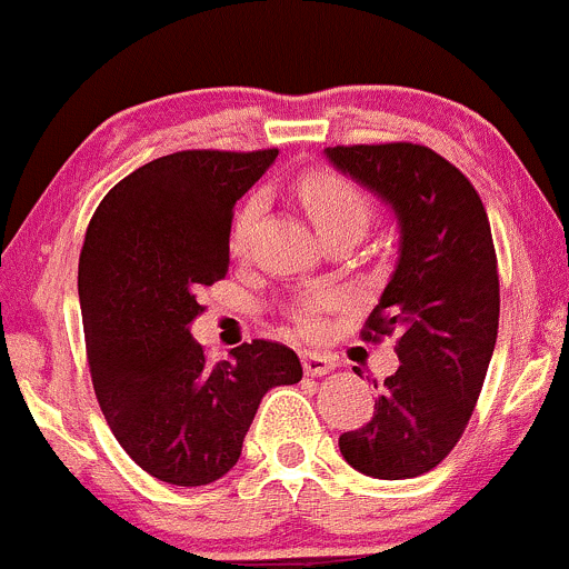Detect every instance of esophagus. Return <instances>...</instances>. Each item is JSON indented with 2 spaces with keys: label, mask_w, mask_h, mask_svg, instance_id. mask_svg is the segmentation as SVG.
Returning a JSON list of instances; mask_svg holds the SVG:
<instances>
[{
  "label": "esophagus",
  "mask_w": 569,
  "mask_h": 569,
  "mask_svg": "<svg viewBox=\"0 0 569 569\" xmlns=\"http://www.w3.org/2000/svg\"><path fill=\"white\" fill-rule=\"evenodd\" d=\"M303 372L312 375V378H320V375H328L337 367V359L328 353H318V350H303L301 353Z\"/></svg>",
  "instance_id": "esophagus-1"
}]
</instances>
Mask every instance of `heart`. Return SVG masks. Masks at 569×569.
Returning a JSON list of instances; mask_svg holds the SVG:
<instances>
[{"label":"heart","mask_w":569,"mask_h":569,"mask_svg":"<svg viewBox=\"0 0 569 569\" xmlns=\"http://www.w3.org/2000/svg\"><path fill=\"white\" fill-rule=\"evenodd\" d=\"M298 199H301V204L307 208L309 219L315 221L320 236L342 230V227H359V230L365 232L367 221H370L372 216L370 197H367L353 180L345 178V174L339 172H331V169H315V172L303 174L301 183H298ZM260 210V194L246 197L236 221H232L230 246L236 254H241L246 249V241H249V232L251 227H254ZM323 303H328V296L312 298V307H323Z\"/></svg>","instance_id":"1"}]
</instances>
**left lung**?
<instances>
[{
	"label": "left lung",
	"mask_w": 569,
	"mask_h": 569,
	"mask_svg": "<svg viewBox=\"0 0 569 569\" xmlns=\"http://www.w3.org/2000/svg\"><path fill=\"white\" fill-rule=\"evenodd\" d=\"M326 156L389 202L400 224L395 273L361 331L367 342L395 333L400 367L383 380L372 419L339 436V452L367 477H421L460 441L496 348L488 213L471 180L425 144H337Z\"/></svg>",
	"instance_id": "left-lung-1"
}]
</instances>
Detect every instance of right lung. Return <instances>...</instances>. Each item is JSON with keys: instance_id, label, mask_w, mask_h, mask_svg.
<instances>
[{"instance_id": "1", "label": "right lung", "mask_w": 569, "mask_h": 569, "mask_svg": "<svg viewBox=\"0 0 569 569\" xmlns=\"http://www.w3.org/2000/svg\"><path fill=\"white\" fill-rule=\"evenodd\" d=\"M279 150H183L122 178L98 204L79 257L92 389L128 458L161 482L197 488L241 458L260 400L301 380L268 339L208 365L191 323L204 287L230 268L232 210Z\"/></svg>"}]
</instances>
